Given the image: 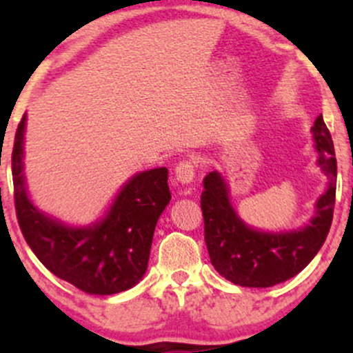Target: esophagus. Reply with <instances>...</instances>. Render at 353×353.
I'll return each instance as SVG.
<instances>
[{
  "instance_id": "esophagus-1",
  "label": "esophagus",
  "mask_w": 353,
  "mask_h": 353,
  "mask_svg": "<svg viewBox=\"0 0 353 353\" xmlns=\"http://www.w3.org/2000/svg\"><path fill=\"white\" fill-rule=\"evenodd\" d=\"M174 172H176L177 181L182 182V184H188V182H192L194 177H196V164L192 161H181L176 165V171Z\"/></svg>"
}]
</instances>
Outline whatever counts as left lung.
I'll list each match as a JSON object with an SVG mask.
<instances>
[{
    "instance_id": "1",
    "label": "left lung",
    "mask_w": 353,
    "mask_h": 353,
    "mask_svg": "<svg viewBox=\"0 0 353 353\" xmlns=\"http://www.w3.org/2000/svg\"><path fill=\"white\" fill-rule=\"evenodd\" d=\"M319 165L329 188L317 201L310 224L294 232L269 234L247 228L229 202L228 185L219 172H209L201 194L204 239L214 269L242 287H272L289 281L305 267L325 242L332 225L337 185V159L329 129L320 114L312 128Z\"/></svg>"
}]
</instances>
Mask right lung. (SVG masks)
I'll return each mask as SVG.
<instances>
[{"label": "right lung", "instance_id": "add662e5", "mask_svg": "<svg viewBox=\"0 0 353 353\" xmlns=\"http://www.w3.org/2000/svg\"><path fill=\"white\" fill-rule=\"evenodd\" d=\"M24 124L26 116L16 129L11 169L16 217L28 245L56 277L89 295L131 289L148 269L157 219L171 201L168 169H151L132 177L108 216L92 228H66L28 199L23 177Z\"/></svg>", "mask_w": 353, "mask_h": 353}]
</instances>
